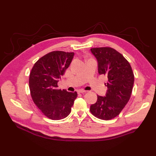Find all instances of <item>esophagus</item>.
<instances>
[{"instance_id":"obj_1","label":"esophagus","mask_w":156,"mask_h":156,"mask_svg":"<svg viewBox=\"0 0 156 156\" xmlns=\"http://www.w3.org/2000/svg\"><path fill=\"white\" fill-rule=\"evenodd\" d=\"M78 92H79V93H81V94H83V93H85V92H87V91H86V90H79L78 91Z\"/></svg>"}]
</instances>
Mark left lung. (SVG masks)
Listing matches in <instances>:
<instances>
[{
    "instance_id": "left-lung-1",
    "label": "left lung",
    "mask_w": 156,
    "mask_h": 156,
    "mask_svg": "<svg viewBox=\"0 0 156 156\" xmlns=\"http://www.w3.org/2000/svg\"><path fill=\"white\" fill-rule=\"evenodd\" d=\"M98 62L100 75L107 76L106 96H98L96 103L91 105L92 114L101 120H108L119 115L129 101L134 84V74L131 65L115 49L91 48Z\"/></svg>"
}]
</instances>
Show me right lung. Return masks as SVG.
Here are the masks:
<instances>
[{
  "mask_svg": "<svg viewBox=\"0 0 156 156\" xmlns=\"http://www.w3.org/2000/svg\"><path fill=\"white\" fill-rule=\"evenodd\" d=\"M73 52L55 51L41 57L32 67L29 77L30 95L43 114L54 120L67 117L77 92L58 89V82L73 58Z\"/></svg>",
  "mask_w": 156,
  "mask_h": 156,
  "instance_id": "right-lung-1",
  "label": "right lung"
}]
</instances>
